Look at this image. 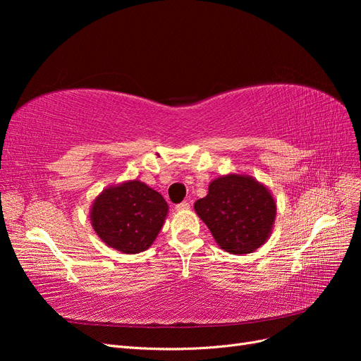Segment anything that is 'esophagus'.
Wrapping results in <instances>:
<instances>
[{"label":"esophagus","instance_id":"1","mask_svg":"<svg viewBox=\"0 0 361 361\" xmlns=\"http://www.w3.org/2000/svg\"><path fill=\"white\" fill-rule=\"evenodd\" d=\"M187 209H190V203L188 202H182V203H179L176 206V211H187Z\"/></svg>","mask_w":361,"mask_h":361}]
</instances>
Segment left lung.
Wrapping results in <instances>:
<instances>
[{
    "label": "left lung",
    "mask_w": 361,
    "mask_h": 361,
    "mask_svg": "<svg viewBox=\"0 0 361 361\" xmlns=\"http://www.w3.org/2000/svg\"><path fill=\"white\" fill-rule=\"evenodd\" d=\"M194 211L218 247L231 255H248L264 245L274 227L277 204L267 185L250 174L228 173L214 179Z\"/></svg>",
    "instance_id": "left-lung-1"
}]
</instances>
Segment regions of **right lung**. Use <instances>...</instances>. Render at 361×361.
<instances>
[{"mask_svg": "<svg viewBox=\"0 0 361 361\" xmlns=\"http://www.w3.org/2000/svg\"><path fill=\"white\" fill-rule=\"evenodd\" d=\"M169 214L162 195L138 179L106 187L93 200L90 223L108 247L126 255L147 250Z\"/></svg>", "mask_w": 361, "mask_h": 361, "instance_id": "add662e5", "label": "right lung"}]
</instances>
